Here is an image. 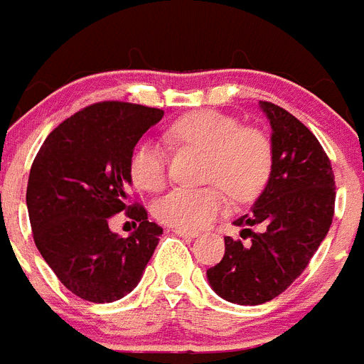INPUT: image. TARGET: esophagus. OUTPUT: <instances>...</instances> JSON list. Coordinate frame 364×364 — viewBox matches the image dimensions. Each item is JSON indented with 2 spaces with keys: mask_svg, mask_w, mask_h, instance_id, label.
Segmentation results:
<instances>
[{
  "mask_svg": "<svg viewBox=\"0 0 364 364\" xmlns=\"http://www.w3.org/2000/svg\"><path fill=\"white\" fill-rule=\"evenodd\" d=\"M173 233H176V235H179V237H187V239L198 237V232H194V230H179V228H176V230H173Z\"/></svg>",
  "mask_w": 364,
  "mask_h": 364,
  "instance_id": "obj_1",
  "label": "esophagus"
}]
</instances>
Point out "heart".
Returning a JSON list of instances; mask_svg holds the SVG:
<instances>
[{
    "instance_id": "heart-1",
    "label": "heart",
    "mask_w": 364,
    "mask_h": 364,
    "mask_svg": "<svg viewBox=\"0 0 364 364\" xmlns=\"http://www.w3.org/2000/svg\"><path fill=\"white\" fill-rule=\"evenodd\" d=\"M164 136L176 149L205 153L203 181L215 183L203 188H173L155 203V217L172 228H202L226 208L221 186L233 200L249 202L258 196L271 176V140L259 129L241 127L233 115L217 110L191 112L173 121ZM129 173L141 191H161L166 183V153L161 144L138 141L129 156Z\"/></svg>"
}]
</instances>
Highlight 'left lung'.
<instances>
[{
	"label": "left lung",
	"mask_w": 364,
	"mask_h": 364,
	"mask_svg": "<svg viewBox=\"0 0 364 364\" xmlns=\"http://www.w3.org/2000/svg\"><path fill=\"white\" fill-rule=\"evenodd\" d=\"M273 147V168L241 237H224V256L208 269L211 288L235 305H262L280 295L309 265L333 223L335 176L312 132L284 108L259 100ZM256 228V230H252Z\"/></svg>",
	"instance_id": "left-lung-1"
}]
</instances>
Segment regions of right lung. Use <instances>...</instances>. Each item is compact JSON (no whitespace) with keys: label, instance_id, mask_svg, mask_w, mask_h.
I'll return each mask as SVG.
<instances>
[{"label":"right lung","instance_id":"1","mask_svg":"<svg viewBox=\"0 0 364 364\" xmlns=\"http://www.w3.org/2000/svg\"><path fill=\"white\" fill-rule=\"evenodd\" d=\"M162 115L161 108L97 102L55 127L31 164L26 203L35 245L80 299L112 303L131 294L159 245L161 226L131 203L129 156ZM121 210L139 224L129 238L107 228Z\"/></svg>","mask_w":364,"mask_h":364}]
</instances>
